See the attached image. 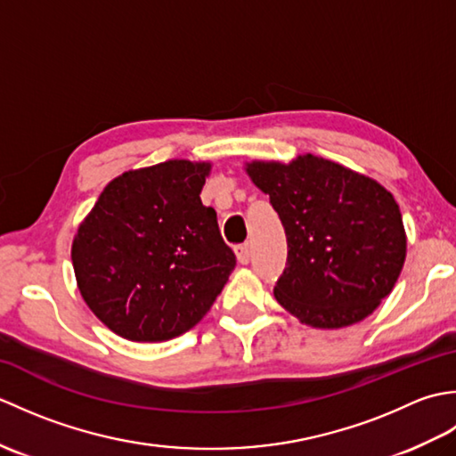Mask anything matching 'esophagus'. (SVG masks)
Listing matches in <instances>:
<instances>
[{
  "mask_svg": "<svg viewBox=\"0 0 456 456\" xmlns=\"http://www.w3.org/2000/svg\"><path fill=\"white\" fill-rule=\"evenodd\" d=\"M235 255H237L239 265H248V260H250V247H248L247 243L235 247Z\"/></svg>",
  "mask_w": 456,
  "mask_h": 456,
  "instance_id": "1",
  "label": "esophagus"
}]
</instances>
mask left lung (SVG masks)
Wrapping results in <instances>:
<instances>
[{
    "mask_svg": "<svg viewBox=\"0 0 456 456\" xmlns=\"http://www.w3.org/2000/svg\"><path fill=\"white\" fill-rule=\"evenodd\" d=\"M270 196L288 240L276 302L299 322L341 329L362 322L392 292L405 260V229L376 180L315 154L245 167Z\"/></svg>",
    "mask_w": 456,
    "mask_h": 456,
    "instance_id": "left-lung-1",
    "label": "left lung"
}]
</instances>
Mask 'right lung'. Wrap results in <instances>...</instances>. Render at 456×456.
<instances>
[{
  "label": "right lung",
  "mask_w": 456,
  "mask_h": 456,
  "mask_svg": "<svg viewBox=\"0 0 456 456\" xmlns=\"http://www.w3.org/2000/svg\"><path fill=\"white\" fill-rule=\"evenodd\" d=\"M209 170L176 159L123 172L76 231L80 294L119 337L160 343L186 333L227 284L237 260L200 198Z\"/></svg>",
  "instance_id": "1"
}]
</instances>
